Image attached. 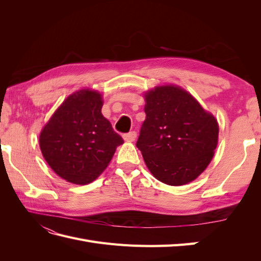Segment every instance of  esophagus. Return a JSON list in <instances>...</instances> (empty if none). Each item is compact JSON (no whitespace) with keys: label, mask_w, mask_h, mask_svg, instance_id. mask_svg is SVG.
Returning a JSON list of instances; mask_svg holds the SVG:
<instances>
[{"label":"esophagus","mask_w":261,"mask_h":261,"mask_svg":"<svg viewBox=\"0 0 261 261\" xmlns=\"http://www.w3.org/2000/svg\"><path fill=\"white\" fill-rule=\"evenodd\" d=\"M136 137H137L136 132H129V133L124 134V135H123V138L126 141H134L136 139Z\"/></svg>","instance_id":"1"}]
</instances>
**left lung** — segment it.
<instances>
[{
	"mask_svg": "<svg viewBox=\"0 0 261 261\" xmlns=\"http://www.w3.org/2000/svg\"><path fill=\"white\" fill-rule=\"evenodd\" d=\"M146 120L136 143L152 175L171 186L185 185L208 167L219 125L191 93L178 86L146 92Z\"/></svg>",
	"mask_w": 261,
	"mask_h": 261,
	"instance_id": "8db88e82",
	"label": "left lung"
}]
</instances>
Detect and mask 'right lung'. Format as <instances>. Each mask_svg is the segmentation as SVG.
<instances>
[{
	"label": "right lung",
	"mask_w": 261,
	"mask_h": 261,
	"mask_svg": "<svg viewBox=\"0 0 261 261\" xmlns=\"http://www.w3.org/2000/svg\"><path fill=\"white\" fill-rule=\"evenodd\" d=\"M102 96L82 89L70 94L45 124L39 137L42 155L57 174L86 185L106 170L124 143L102 115Z\"/></svg>",
	"instance_id": "obj_1"
}]
</instances>
